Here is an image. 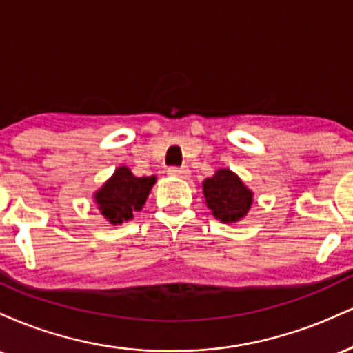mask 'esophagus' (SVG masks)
I'll list each match as a JSON object with an SVG mask.
<instances>
[{"mask_svg":"<svg viewBox=\"0 0 353 353\" xmlns=\"http://www.w3.org/2000/svg\"><path fill=\"white\" fill-rule=\"evenodd\" d=\"M168 174L172 177H189L190 171L188 168H169Z\"/></svg>","mask_w":353,"mask_h":353,"instance_id":"34e87169","label":"esophagus"}]
</instances>
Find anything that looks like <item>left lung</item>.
<instances>
[{
    "label": "left lung",
    "instance_id": "1",
    "mask_svg": "<svg viewBox=\"0 0 353 353\" xmlns=\"http://www.w3.org/2000/svg\"><path fill=\"white\" fill-rule=\"evenodd\" d=\"M202 196L210 214L222 224H237L254 204V192L230 169L221 168L202 181Z\"/></svg>",
    "mask_w": 353,
    "mask_h": 353
}]
</instances>
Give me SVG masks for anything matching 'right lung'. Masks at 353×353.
I'll return each mask as SVG.
<instances>
[{
    "label": "right lung",
    "mask_w": 353,
    "mask_h": 353,
    "mask_svg": "<svg viewBox=\"0 0 353 353\" xmlns=\"http://www.w3.org/2000/svg\"><path fill=\"white\" fill-rule=\"evenodd\" d=\"M156 176L136 177L128 165H119L109 179L92 194V202L109 224L117 225L143 210Z\"/></svg>",
    "instance_id": "right-lung-1"
}]
</instances>
